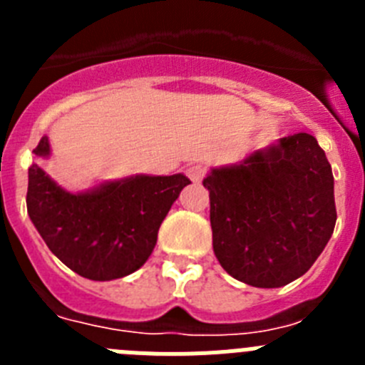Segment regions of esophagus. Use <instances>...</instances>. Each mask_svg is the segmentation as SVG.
Here are the masks:
<instances>
[{"label":"esophagus","instance_id":"esophagus-1","mask_svg":"<svg viewBox=\"0 0 365 365\" xmlns=\"http://www.w3.org/2000/svg\"><path fill=\"white\" fill-rule=\"evenodd\" d=\"M186 175L193 180V182H201L206 175V168L201 164H193V166L186 168Z\"/></svg>","mask_w":365,"mask_h":365}]
</instances>
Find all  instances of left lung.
<instances>
[{
	"label": "left lung",
	"instance_id": "1",
	"mask_svg": "<svg viewBox=\"0 0 365 365\" xmlns=\"http://www.w3.org/2000/svg\"><path fill=\"white\" fill-rule=\"evenodd\" d=\"M210 192L214 252L232 278L259 289L312 267L336 222L334 179L312 135L294 133L202 180Z\"/></svg>",
	"mask_w": 365,
	"mask_h": 365
}]
</instances>
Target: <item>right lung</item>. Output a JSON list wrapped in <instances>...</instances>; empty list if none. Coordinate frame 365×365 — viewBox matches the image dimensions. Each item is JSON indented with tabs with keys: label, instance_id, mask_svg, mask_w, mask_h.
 <instances>
[{
	"label": "right lung",
	"instance_id": "1",
	"mask_svg": "<svg viewBox=\"0 0 365 365\" xmlns=\"http://www.w3.org/2000/svg\"><path fill=\"white\" fill-rule=\"evenodd\" d=\"M49 153V138L43 137L34 155ZM186 185L190 179L182 173L135 175L71 193L32 164L27 212L45 245L63 265L87 279L109 282L146 263L160 222Z\"/></svg>",
	"mask_w": 365,
	"mask_h": 365
}]
</instances>
